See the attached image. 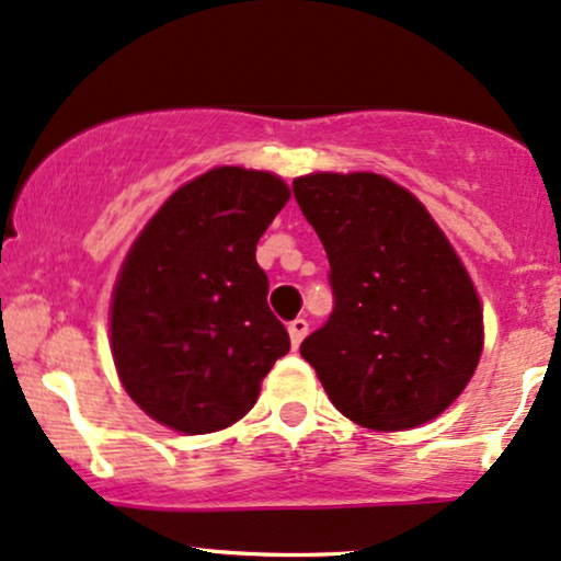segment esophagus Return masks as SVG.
<instances>
[{"instance_id":"obj_1","label":"esophagus","mask_w":561,"mask_h":561,"mask_svg":"<svg viewBox=\"0 0 561 561\" xmlns=\"http://www.w3.org/2000/svg\"><path fill=\"white\" fill-rule=\"evenodd\" d=\"M309 333V322L304 320V317H296V320L288 322V335H291V345L294 348H299L304 337Z\"/></svg>"}]
</instances>
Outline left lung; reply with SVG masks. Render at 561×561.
I'll use <instances>...</instances> for the list:
<instances>
[{
    "label": "left lung",
    "instance_id": "left-lung-1",
    "mask_svg": "<svg viewBox=\"0 0 561 561\" xmlns=\"http://www.w3.org/2000/svg\"><path fill=\"white\" fill-rule=\"evenodd\" d=\"M294 197L330 260L333 314L299 348L324 392L375 432L437 419L483 348L479 294L447 237L411 192L369 171L299 176Z\"/></svg>",
    "mask_w": 561,
    "mask_h": 561
}]
</instances>
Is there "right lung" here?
I'll list each match as a JSON object with an SVG mask.
<instances>
[{"label": "right lung", "mask_w": 561, "mask_h": 561, "mask_svg": "<svg viewBox=\"0 0 561 561\" xmlns=\"http://www.w3.org/2000/svg\"><path fill=\"white\" fill-rule=\"evenodd\" d=\"M280 176L220 165L161 205L124 260L112 354L129 398L184 434L231 426L288 354L257 241L288 203Z\"/></svg>", "instance_id": "add662e5"}]
</instances>
